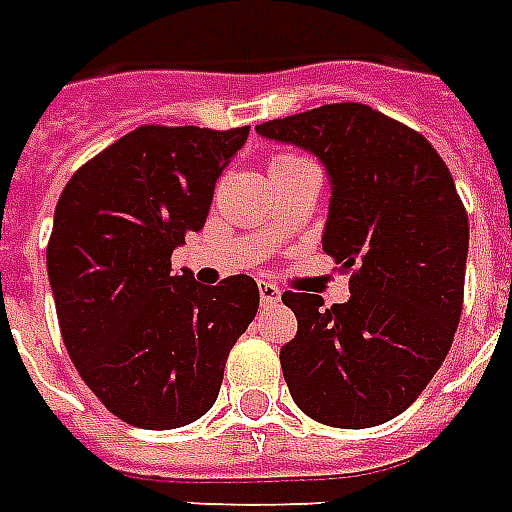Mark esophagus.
<instances>
[{
    "instance_id": "1",
    "label": "esophagus",
    "mask_w": 512,
    "mask_h": 512,
    "mask_svg": "<svg viewBox=\"0 0 512 512\" xmlns=\"http://www.w3.org/2000/svg\"><path fill=\"white\" fill-rule=\"evenodd\" d=\"M259 297L261 305H272L280 299V288L275 283H267V280H259Z\"/></svg>"
}]
</instances>
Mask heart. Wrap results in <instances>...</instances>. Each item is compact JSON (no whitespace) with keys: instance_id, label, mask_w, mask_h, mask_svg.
<instances>
[{"instance_id":"heart-1","label":"heart","mask_w":512,"mask_h":512,"mask_svg":"<svg viewBox=\"0 0 512 512\" xmlns=\"http://www.w3.org/2000/svg\"><path fill=\"white\" fill-rule=\"evenodd\" d=\"M302 164H310V161L297 156V153H275V156H270V161H267V172H270L272 178V175H280V172H286V169L302 167Z\"/></svg>"}]
</instances>
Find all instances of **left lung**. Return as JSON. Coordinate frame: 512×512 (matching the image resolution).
Masks as SVG:
<instances>
[{
	"label": "left lung",
	"mask_w": 512,
	"mask_h": 512,
	"mask_svg": "<svg viewBox=\"0 0 512 512\" xmlns=\"http://www.w3.org/2000/svg\"><path fill=\"white\" fill-rule=\"evenodd\" d=\"M256 132L313 151L332 178L324 251L351 272V299L286 291L297 315L280 367L302 413L367 429L413 405L440 370L464 305L470 221L451 172L416 129L334 102Z\"/></svg>",
	"instance_id": "obj_1"
}]
</instances>
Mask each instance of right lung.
I'll list each match as a JSON object with an SVG mask.
<instances>
[{"instance_id":"right-lung-1","label":"right lung","mask_w":512,"mask_h":512,"mask_svg":"<svg viewBox=\"0 0 512 512\" xmlns=\"http://www.w3.org/2000/svg\"><path fill=\"white\" fill-rule=\"evenodd\" d=\"M248 132L137 126L61 191L48 240L61 337L80 378L126 424L178 429L205 416L259 310L248 275L218 286L172 275V251L205 226L215 180Z\"/></svg>"}]
</instances>
